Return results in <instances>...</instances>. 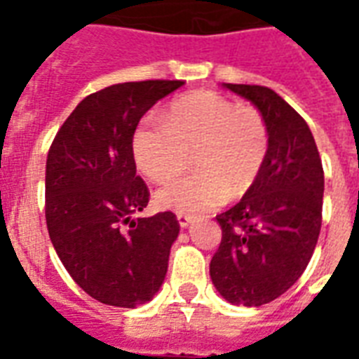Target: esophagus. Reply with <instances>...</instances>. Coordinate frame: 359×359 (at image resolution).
<instances>
[{
  "instance_id": "obj_1",
  "label": "esophagus",
  "mask_w": 359,
  "mask_h": 359,
  "mask_svg": "<svg viewBox=\"0 0 359 359\" xmlns=\"http://www.w3.org/2000/svg\"><path fill=\"white\" fill-rule=\"evenodd\" d=\"M177 221H179V225L182 226V229H187V226L192 223V217H190V215H184V213H177Z\"/></svg>"
}]
</instances>
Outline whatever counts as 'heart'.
<instances>
[{"label": "heart", "instance_id": "heart-1", "mask_svg": "<svg viewBox=\"0 0 359 359\" xmlns=\"http://www.w3.org/2000/svg\"><path fill=\"white\" fill-rule=\"evenodd\" d=\"M269 148L259 111L210 90L175 100L165 113L142 118L133 136L136 167L149 180L169 179L184 169L196 151L198 172L167 180L157 188L161 210L202 213L219 208L229 194L241 198L256 184Z\"/></svg>", "mask_w": 359, "mask_h": 359}]
</instances>
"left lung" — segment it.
<instances>
[{"instance_id": "obj_1", "label": "left lung", "mask_w": 359, "mask_h": 359, "mask_svg": "<svg viewBox=\"0 0 359 359\" xmlns=\"http://www.w3.org/2000/svg\"><path fill=\"white\" fill-rule=\"evenodd\" d=\"M257 107L269 148L256 184L219 213L221 244L210 264L217 292L234 306H264L300 278L321 231L323 165L306 121L271 88L223 84Z\"/></svg>"}]
</instances>
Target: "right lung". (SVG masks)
<instances>
[{
	"mask_svg": "<svg viewBox=\"0 0 359 359\" xmlns=\"http://www.w3.org/2000/svg\"><path fill=\"white\" fill-rule=\"evenodd\" d=\"M182 81L123 82L84 97L59 128L46 163V223L61 264L94 300L136 308L167 275L179 221L134 217L149 202L136 175L140 118Z\"/></svg>",
	"mask_w": 359,
	"mask_h": 359,
	"instance_id": "right-lung-1",
	"label": "right lung"
}]
</instances>
